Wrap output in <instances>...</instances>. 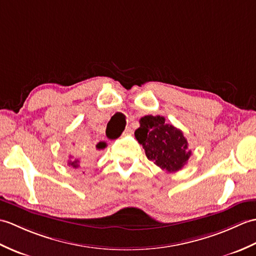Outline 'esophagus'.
<instances>
[{"instance_id": "esophagus-1", "label": "esophagus", "mask_w": 256, "mask_h": 256, "mask_svg": "<svg viewBox=\"0 0 256 256\" xmlns=\"http://www.w3.org/2000/svg\"><path fill=\"white\" fill-rule=\"evenodd\" d=\"M132 134V126H128L126 129H124V134L126 136V134Z\"/></svg>"}]
</instances>
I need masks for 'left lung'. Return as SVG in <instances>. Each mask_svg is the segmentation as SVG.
I'll return each instance as SVG.
<instances>
[{
    "label": "left lung",
    "instance_id": "left-lung-1",
    "mask_svg": "<svg viewBox=\"0 0 256 256\" xmlns=\"http://www.w3.org/2000/svg\"><path fill=\"white\" fill-rule=\"evenodd\" d=\"M139 122L134 136L146 158L166 172L180 171L192 156L183 132L166 124L162 116L148 115Z\"/></svg>",
    "mask_w": 256,
    "mask_h": 256
}]
</instances>
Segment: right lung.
I'll return each instance as SVG.
<instances>
[{"mask_svg":"<svg viewBox=\"0 0 256 256\" xmlns=\"http://www.w3.org/2000/svg\"><path fill=\"white\" fill-rule=\"evenodd\" d=\"M102 146H105V144H100ZM68 164H69L70 166H72L73 168H78V166H80V160L78 158H71V160L68 162Z\"/></svg>","mask_w":256,"mask_h":256,"instance_id":"obj_1","label":"right lung"}]
</instances>
